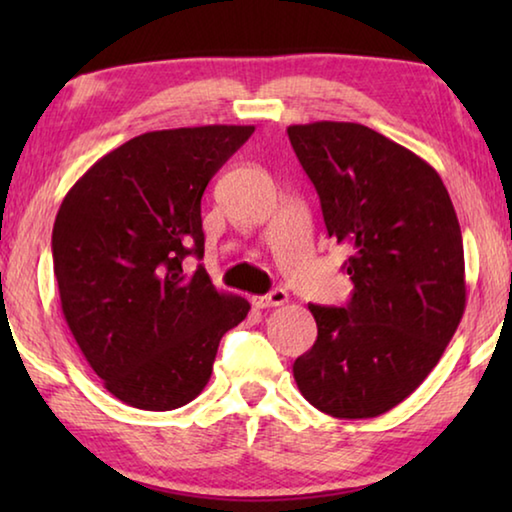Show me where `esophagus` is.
Here are the masks:
<instances>
[{"instance_id":"1","label":"esophagus","mask_w":512,"mask_h":512,"mask_svg":"<svg viewBox=\"0 0 512 512\" xmlns=\"http://www.w3.org/2000/svg\"><path fill=\"white\" fill-rule=\"evenodd\" d=\"M287 302H289V293L284 289H273L271 293H266V296H255L253 298V305L257 309L280 307V305H287Z\"/></svg>"}]
</instances>
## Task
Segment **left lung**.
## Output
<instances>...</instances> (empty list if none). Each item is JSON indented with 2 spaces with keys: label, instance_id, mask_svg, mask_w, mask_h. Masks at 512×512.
<instances>
[{
  "label": "left lung",
  "instance_id": "1",
  "mask_svg": "<svg viewBox=\"0 0 512 512\" xmlns=\"http://www.w3.org/2000/svg\"><path fill=\"white\" fill-rule=\"evenodd\" d=\"M287 133L327 235L350 248L354 284L348 307L309 305L318 339L293 377L332 418H377L427 379L461 323V225L438 171L372 128L314 121Z\"/></svg>",
  "mask_w": 512,
  "mask_h": 512
}]
</instances>
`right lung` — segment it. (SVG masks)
Here are the masks:
<instances>
[{
  "label": "right lung",
  "instance_id": "obj_1",
  "mask_svg": "<svg viewBox=\"0 0 512 512\" xmlns=\"http://www.w3.org/2000/svg\"><path fill=\"white\" fill-rule=\"evenodd\" d=\"M255 126H194L137 135L76 180L56 214L51 250L60 309L103 386L144 411L201 395L221 336L248 300L221 293L203 257L201 198Z\"/></svg>",
  "mask_w": 512,
  "mask_h": 512
}]
</instances>
